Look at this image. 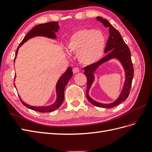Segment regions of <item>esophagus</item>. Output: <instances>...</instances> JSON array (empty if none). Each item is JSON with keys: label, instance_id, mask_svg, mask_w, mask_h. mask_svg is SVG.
I'll return each instance as SVG.
<instances>
[{"label": "esophagus", "instance_id": "obj_1", "mask_svg": "<svg viewBox=\"0 0 152 152\" xmlns=\"http://www.w3.org/2000/svg\"><path fill=\"white\" fill-rule=\"evenodd\" d=\"M72 71H73V73L76 74V73H77V72H80V69H79L78 68H77V67H75V68L73 69Z\"/></svg>", "mask_w": 152, "mask_h": 152}]
</instances>
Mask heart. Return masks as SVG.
<instances>
[{"label": "heart", "mask_w": 152, "mask_h": 152, "mask_svg": "<svg viewBox=\"0 0 152 152\" xmlns=\"http://www.w3.org/2000/svg\"><path fill=\"white\" fill-rule=\"evenodd\" d=\"M71 52L77 53V58L83 65H91L102 57L105 38L98 30L82 29L74 33L67 42Z\"/></svg>", "instance_id": "obj_1"}]
</instances>
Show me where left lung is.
I'll list each match as a JSON object with an SVG mask.
<instances>
[{
	"mask_svg": "<svg viewBox=\"0 0 152 152\" xmlns=\"http://www.w3.org/2000/svg\"><path fill=\"white\" fill-rule=\"evenodd\" d=\"M96 19L102 22L104 26L107 28L108 31H109V37H108L105 49H104V53H108L107 55L102 58V59L96 62V63L88 65L84 68V75L86 76L87 80L86 96L89 102L96 107L102 108H112L124 102L129 96L132 87V80H133L134 77V71L133 64H132L131 59V53L129 48L125 44V42L123 40L121 35L118 31L114 28L106 19H103L99 17H97ZM113 57L118 58L120 60L126 71V80L123 91L119 98L114 103L110 104H102L96 102L88 95V91L94 80L93 73L99 65Z\"/></svg>",
	"mask_w": 152,
	"mask_h": 152,
	"instance_id": "left-lung-1",
	"label": "left lung"
}]
</instances>
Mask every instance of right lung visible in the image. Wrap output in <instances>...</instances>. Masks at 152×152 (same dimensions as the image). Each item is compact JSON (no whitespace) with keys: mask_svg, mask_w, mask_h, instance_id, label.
<instances>
[{"mask_svg":"<svg viewBox=\"0 0 152 152\" xmlns=\"http://www.w3.org/2000/svg\"><path fill=\"white\" fill-rule=\"evenodd\" d=\"M58 28H59V25H58V22H49L45 23V24H38L30 31L26 34L25 37L23 39L22 41L18 45V48L16 50V54L15 56H17V53L18 50V48L24 43L28 41L29 39L33 37H37V36H42L45 37H48L50 38H56V36L55 34V32H57ZM16 56L15 58L14 63L15 59H16ZM72 76V68L69 67L65 72L62 75L59 80L58 81V83L56 85V93H57V99L56 102L52 105L48 106V107H31L29 105V104L25 103L23 101L20 99V102L24 104V106L28 107L30 109L39 112H50L54 110L58 109L61 104L63 103V101L64 99V89L67 84L69 80L71 78ZM20 98V97H19Z\"/></svg>","mask_w":152,"mask_h":152,"instance_id":"right-lung-1","label":"right lung"}]
</instances>
